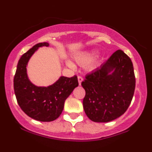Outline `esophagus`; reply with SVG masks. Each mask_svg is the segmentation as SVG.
I'll use <instances>...</instances> for the list:
<instances>
[{"instance_id": "34e87169", "label": "esophagus", "mask_w": 152, "mask_h": 152, "mask_svg": "<svg viewBox=\"0 0 152 152\" xmlns=\"http://www.w3.org/2000/svg\"><path fill=\"white\" fill-rule=\"evenodd\" d=\"M78 81H79V85H81V81H83V77L81 76H78Z\"/></svg>"}]
</instances>
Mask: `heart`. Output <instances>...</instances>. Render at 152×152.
I'll use <instances>...</instances> for the list:
<instances>
[{
	"instance_id": "heart-1",
	"label": "heart",
	"mask_w": 152,
	"mask_h": 152,
	"mask_svg": "<svg viewBox=\"0 0 152 152\" xmlns=\"http://www.w3.org/2000/svg\"><path fill=\"white\" fill-rule=\"evenodd\" d=\"M94 57H95V53L93 52H85L78 55L75 57V59L77 61V63L79 64H85L91 61ZM68 65L71 68L73 67V64L71 63H68ZM94 66H95V63L93 62H91L90 63L87 64V68L88 70H92L94 68Z\"/></svg>"
}]
</instances>
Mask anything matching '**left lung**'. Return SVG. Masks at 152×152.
<instances>
[{
    "mask_svg": "<svg viewBox=\"0 0 152 152\" xmlns=\"http://www.w3.org/2000/svg\"><path fill=\"white\" fill-rule=\"evenodd\" d=\"M81 86L86 92L84 110L90 120L108 122L117 119L127 110L135 92L130 58L120 49L116 51L100 68L85 76Z\"/></svg>",
    "mask_w": 152,
    "mask_h": 152,
    "instance_id": "8db88e82",
    "label": "left lung"
}]
</instances>
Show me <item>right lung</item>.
Instances as JSON below:
<instances>
[{
  "instance_id": "right-lung-1",
  "label": "right lung",
  "mask_w": 152,
  "mask_h": 152,
  "mask_svg": "<svg viewBox=\"0 0 152 152\" xmlns=\"http://www.w3.org/2000/svg\"><path fill=\"white\" fill-rule=\"evenodd\" d=\"M48 43H39L20 57L14 78V89L17 103L28 116L40 122L55 120L61 114L64 103L75 87H78L77 76H61L54 84L47 87L33 85L27 76L26 66L30 57L38 47Z\"/></svg>"
}]
</instances>
